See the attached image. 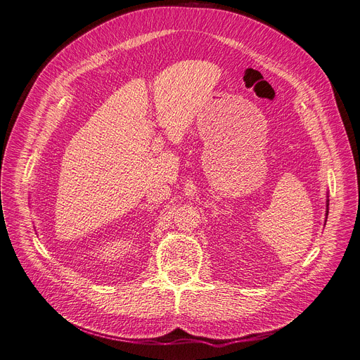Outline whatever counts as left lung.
<instances>
[{"label":"left lung","instance_id":"obj_1","mask_svg":"<svg viewBox=\"0 0 360 360\" xmlns=\"http://www.w3.org/2000/svg\"><path fill=\"white\" fill-rule=\"evenodd\" d=\"M328 206H330V200H326V214H328Z\"/></svg>","mask_w":360,"mask_h":360}]
</instances>
